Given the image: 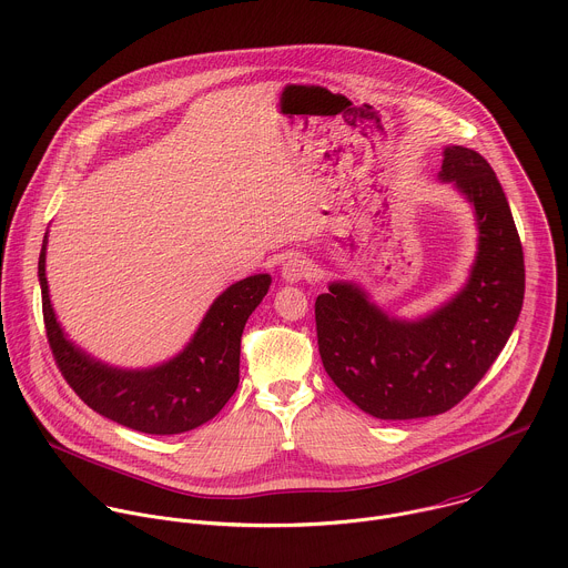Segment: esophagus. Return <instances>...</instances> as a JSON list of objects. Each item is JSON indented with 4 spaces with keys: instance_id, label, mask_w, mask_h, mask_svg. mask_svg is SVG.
Segmentation results:
<instances>
[{
    "instance_id": "34e87169",
    "label": "esophagus",
    "mask_w": 568,
    "mask_h": 568,
    "mask_svg": "<svg viewBox=\"0 0 568 568\" xmlns=\"http://www.w3.org/2000/svg\"><path fill=\"white\" fill-rule=\"evenodd\" d=\"M281 276L285 283H298V281L312 276V263L301 254H292L285 258V263L281 267Z\"/></svg>"
}]
</instances>
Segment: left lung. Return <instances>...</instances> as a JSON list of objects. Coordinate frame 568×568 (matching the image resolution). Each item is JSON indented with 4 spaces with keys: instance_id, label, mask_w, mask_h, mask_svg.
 <instances>
[{
    "instance_id": "left-lung-1",
    "label": "left lung",
    "mask_w": 568,
    "mask_h": 568,
    "mask_svg": "<svg viewBox=\"0 0 568 568\" xmlns=\"http://www.w3.org/2000/svg\"><path fill=\"white\" fill-rule=\"evenodd\" d=\"M439 180L473 205L477 256L464 287L419 318L384 312L349 281L318 294L316 336L336 388L376 419L435 417L457 406L504 349L524 303V252L504 189L473 149H444Z\"/></svg>"
}]
</instances>
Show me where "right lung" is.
<instances>
[{
    "mask_svg": "<svg viewBox=\"0 0 568 568\" xmlns=\"http://www.w3.org/2000/svg\"><path fill=\"white\" fill-rule=\"evenodd\" d=\"M44 236L38 276L49 345L67 384L102 417L146 435H180L214 419L239 388L241 336L272 285L254 274L230 285L182 352L151 367H115L78 347L58 323L49 296Z\"/></svg>",
    "mask_w": 568,
    "mask_h": 568,
    "instance_id": "1",
    "label": "right lung"
}]
</instances>
